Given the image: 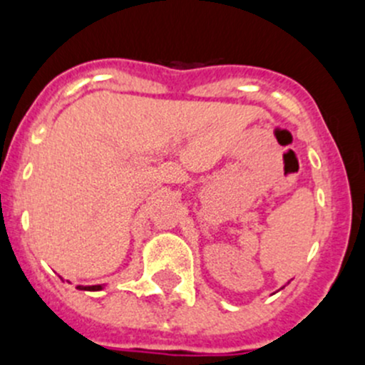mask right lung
I'll list each match as a JSON object with an SVG mask.
<instances>
[{"instance_id": "right-lung-1", "label": "right lung", "mask_w": 365, "mask_h": 365, "mask_svg": "<svg viewBox=\"0 0 365 365\" xmlns=\"http://www.w3.org/2000/svg\"><path fill=\"white\" fill-rule=\"evenodd\" d=\"M79 289H86V292H98V289H102L101 284L97 286H79Z\"/></svg>"}]
</instances>
